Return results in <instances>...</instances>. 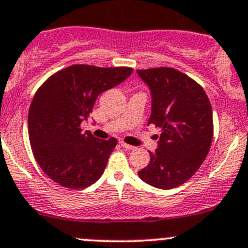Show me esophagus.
Segmentation results:
<instances>
[{
  "label": "esophagus",
  "mask_w": 248,
  "mask_h": 248,
  "mask_svg": "<svg viewBox=\"0 0 248 248\" xmlns=\"http://www.w3.org/2000/svg\"><path fill=\"white\" fill-rule=\"evenodd\" d=\"M120 144H121V147H124V149H128V150H133V149H135V147H133V145L127 144V143H124V142H120Z\"/></svg>",
  "instance_id": "obj_1"
}]
</instances>
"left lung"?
<instances>
[{"label": "left lung", "instance_id": "left-lung-1", "mask_svg": "<svg viewBox=\"0 0 248 248\" xmlns=\"http://www.w3.org/2000/svg\"><path fill=\"white\" fill-rule=\"evenodd\" d=\"M137 75L152 98L148 124L161 128L158 147L138 176L156 188H175L193 176L209 152L212 106L203 88L177 69H138Z\"/></svg>", "mask_w": 248, "mask_h": 248}]
</instances>
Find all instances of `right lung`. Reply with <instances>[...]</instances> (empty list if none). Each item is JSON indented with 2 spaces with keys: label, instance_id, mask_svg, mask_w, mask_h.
<instances>
[{
  "label": "right lung",
  "instance_id": "add662e5",
  "mask_svg": "<svg viewBox=\"0 0 248 248\" xmlns=\"http://www.w3.org/2000/svg\"><path fill=\"white\" fill-rule=\"evenodd\" d=\"M132 72L127 67L75 64L39 88L29 108L28 132L34 156L52 181L77 189L100 179L117 140L83 133L80 124L101 93L119 85Z\"/></svg>",
  "mask_w": 248,
  "mask_h": 248
}]
</instances>
